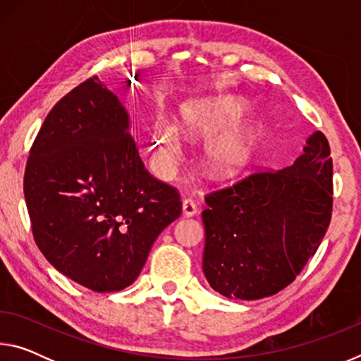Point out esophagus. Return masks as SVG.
<instances>
[{"label":"esophagus","mask_w":361,"mask_h":361,"mask_svg":"<svg viewBox=\"0 0 361 361\" xmlns=\"http://www.w3.org/2000/svg\"><path fill=\"white\" fill-rule=\"evenodd\" d=\"M197 213V205L192 199L183 200V215L185 216H194Z\"/></svg>","instance_id":"obj_1"}]
</instances>
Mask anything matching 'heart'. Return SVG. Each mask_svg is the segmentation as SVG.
<instances>
[{
    "instance_id": "heart-1",
    "label": "heart",
    "mask_w": 361,
    "mask_h": 361,
    "mask_svg": "<svg viewBox=\"0 0 361 361\" xmlns=\"http://www.w3.org/2000/svg\"><path fill=\"white\" fill-rule=\"evenodd\" d=\"M247 108L235 97L191 102L181 106L185 132L192 137H209L204 151V162L213 175H231L247 166L259 138V129L253 122L235 124ZM152 145L157 162L172 172L183 156V133L173 122L157 118L152 124Z\"/></svg>"
}]
</instances>
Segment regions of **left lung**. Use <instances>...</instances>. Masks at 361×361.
I'll list each match as a JSON object with an SVG mask.
<instances>
[{"label": "left lung", "instance_id": "8db88e82", "mask_svg": "<svg viewBox=\"0 0 361 361\" xmlns=\"http://www.w3.org/2000/svg\"><path fill=\"white\" fill-rule=\"evenodd\" d=\"M320 130L283 170H259L205 194L207 282L229 299L286 288L325 237L333 212V159Z\"/></svg>", "mask_w": 361, "mask_h": 361}]
</instances>
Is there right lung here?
Listing matches in <instances>:
<instances>
[{
  "instance_id": "right-lung-1",
  "label": "right lung",
  "mask_w": 361,
  "mask_h": 361,
  "mask_svg": "<svg viewBox=\"0 0 361 361\" xmlns=\"http://www.w3.org/2000/svg\"><path fill=\"white\" fill-rule=\"evenodd\" d=\"M23 194L41 253L97 293L135 282L157 235L181 215L178 189L145 169L127 111L97 76L49 111Z\"/></svg>"
}]
</instances>
